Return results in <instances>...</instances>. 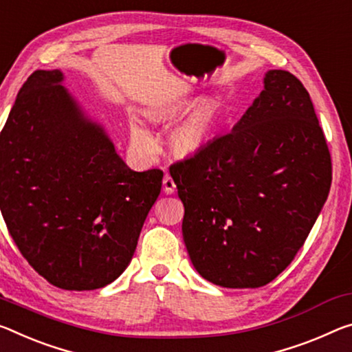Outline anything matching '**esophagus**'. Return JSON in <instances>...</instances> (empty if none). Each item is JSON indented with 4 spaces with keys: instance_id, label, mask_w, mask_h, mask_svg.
Segmentation results:
<instances>
[{
    "instance_id": "obj_1",
    "label": "esophagus",
    "mask_w": 352,
    "mask_h": 352,
    "mask_svg": "<svg viewBox=\"0 0 352 352\" xmlns=\"http://www.w3.org/2000/svg\"><path fill=\"white\" fill-rule=\"evenodd\" d=\"M163 189L166 194H174L175 189H177V185L175 182L172 180V177L169 174H166L164 178H163Z\"/></svg>"
}]
</instances>
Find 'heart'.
<instances>
[{"instance_id":"heart-1","label":"heart","mask_w":352,"mask_h":352,"mask_svg":"<svg viewBox=\"0 0 352 352\" xmlns=\"http://www.w3.org/2000/svg\"><path fill=\"white\" fill-rule=\"evenodd\" d=\"M170 113V108L156 109L150 113L155 119H163ZM217 120V106L213 102H200L192 106L188 113L177 120L167 133V142L172 152L188 156L199 152L213 135ZM130 136L133 144L142 152L152 153L155 150V141L150 133L138 120L130 122Z\"/></svg>"}]
</instances>
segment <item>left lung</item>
<instances>
[{"mask_svg":"<svg viewBox=\"0 0 352 352\" xmlns=\"http://www.w3.org/2000/svg\"><path fill=\"white\" fill-rule=\"evenodd\" d=\"M194 267L226 288H258L304 246L332 182L331 153L309 92L285 70L233 130L170 164Z\"/></svg>","mask_w":352,"mask_h":352,"instance_id":"left-lung-1","label":"left lung"}]
</instances>
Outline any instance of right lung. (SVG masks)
<instances>
[{"mask_svg":"<svg viewBox=\"0 0 352 352\" xmlns=\"http://www.w3.org/2000/svg\"><path fill=\"white\" fill-rule=\"evenodd\" d=\"M63 78L36 70L15 98L0 133V210L36 272L82 292L125 271L163 170H131Z\"/></svg>","mask_w":352,"mask_h":352,"instance_id":"right-lung-1","label":"right lung"}]
</instances>
